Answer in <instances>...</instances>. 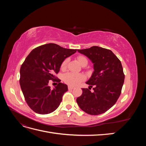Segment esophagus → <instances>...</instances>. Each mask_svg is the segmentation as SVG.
I'll return each instance as SVG.
<instances>
[{
	"label": "esophagus",
	"instance_id": "obj_1",
	"mask_svg": "<svg viewBox=\"0 0 146 146\" xmlns=\"http://www.w3.org/2000/svg\"><path fill=\"white\" fill-rule=\"evenodd\" d=\"M74 88V87L73 86H68V90H73Z\"/></svg>",
	"mask_w": 146,
	"mask_h": 146
}]
</instances>
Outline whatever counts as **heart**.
Masks as SVG:
<instances>
[{"label": "heart", "mask_w": 146, "mask_h": 146, "mask_svg": "<svg viewBox=\"0 0 146 146\" xmlns=\"http://www.w3.org/2000/svg\"><path fill=\"white\" fill-rule=\"evenodd\" d=\"M77 60L78 63L82 66H85L88 64V60L85 56L80 55L77 56ZM68 62V59L66 58L61 63L60 68L61 70H65L67 67V64ZM85 77L81 74H76L73 72H68L64 75L63 80L64 82L70 86H76L79 83L82 82Z\"/></svg>", "instance_id": "b5f03b06"}]
</instances>
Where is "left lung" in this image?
<instances>
[{
	"label": "left lung",
	"instance_id": "1",
	"mask_svg": "<svg viewBox=\"0 0 146 146\" xmlns=\"http://www.w3.org/2000/svg\"><path fill=\"white\" fill-rule=\"evenodd\" d=\"M77 50L92 61L94 71L86 82L90 85L89 89L82 88V94L77 98V102L89 114L104 113L116 104L121 93L125 75L121 61L111 50L98 46Z\"/></svg>",
	"mask_w": 146,
	"mask_h": 146
}]
</instances>
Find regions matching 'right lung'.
I'll return each mask as SVG.
<instances>
[{
  "label": "right lung",
  "instance_id": "obj_1",
  "mask_svg": "<svg viewBox=\"0 0 146 146\" xmlns=\"http://www.w3.org/2000/svg\"><path fill=\"white\" fill-rule=\"evenodd\" d=\"M76 51L48 43L34 48L26 57L20 69L19 83L26 102L33 111L46 114L59 107L68 89L55 74L63 61ZM50 80L58 82L54 90L48 85Z\"/></svg>",
  "mask_w": 146,
  "mask_h": 146
}]
</instances>
